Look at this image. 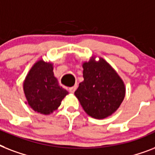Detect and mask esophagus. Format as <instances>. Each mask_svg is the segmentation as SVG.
<instances>
[{
  "instance_id": "34e87169",
  "label": "esophagus",
  "mask_w": 155,
  "mask_h": 155,
  "mask_svg": "<svg viewBox=\"0 0 155 155\" xmlns=\"http://www.w3.org/2000/svg\"><path fill=\"white\" fill-rule=\"evenodd\" d=\"M77 84H75V85H74V86H73V87H68V91H69V92H71V93H74V92H75V90H76V88H77Z\"/></svg>"
}]
</instances>
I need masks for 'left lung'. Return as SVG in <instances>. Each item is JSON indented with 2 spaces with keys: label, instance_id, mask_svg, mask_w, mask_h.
I'll list each match as a JSON object with an SVG mask.
<instances>
[{
  "label": "left lung",
  "instance_id": "8db88e82",
  "mask_svg": "<svg viewBox=\"0 0 155 155\" xmlns=\"http://www.w3.org/2000/svg\"><path fill=\"white\" fill-rule=\"evenodd\" d=\"M92 55L82 64L84 81L75 92L87 115L104 119L115 113L125 96V86L112 66L101 57Z\"/></svg>",
  "mask_w": 155,
  "mask_h": 155
}]
</instances>
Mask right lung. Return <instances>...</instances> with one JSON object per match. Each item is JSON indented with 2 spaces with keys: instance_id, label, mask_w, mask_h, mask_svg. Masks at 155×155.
<instances>
[{
  "instance_id": "obj_1",
  "label": "right lung",
  "mask_w": 155,
  "mask_h": 155,
  "mask_svg": "<svg viewBox=\"0 0 155 155\" xmlns=\"http://www.w3.org/2000/svg\"><path fill=\"white\" fill-rule=\"evenodd\" d=\"M54 64L38 60L30 68L23 82V91L26 101L33 110L49 115L60 106L68 92L58 85L54 75Z\"/></svg>"
}]
</instances>
